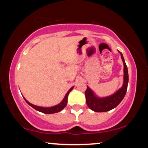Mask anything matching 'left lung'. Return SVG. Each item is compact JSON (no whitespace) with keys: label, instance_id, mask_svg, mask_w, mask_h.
Returning a JSON list of instances; mask_svg holds the SVG:
<instances>
[{"label":"left lung","instance_id":"left-lung-1","mask_svg":"<svg viewBox=\"0 0 148 148\" xmlns=\"http://www.w3.org/2000/svg\"><path fill=\"white\" fill-rule=\"evenodd\" d=\"M119 52L121 56V58L124 64V81L123 86L112 95L101 98L97 97L94 92L87 86V89L85 92L86 103H87L88 106L93 111L106 112L111 111L121 102L124 97L125 96L129 81L128 69H127V64L125 62V59H124L123 54L120 51Z\"/></svg>","mask_w":148,"mask_h":148}]
</instances>
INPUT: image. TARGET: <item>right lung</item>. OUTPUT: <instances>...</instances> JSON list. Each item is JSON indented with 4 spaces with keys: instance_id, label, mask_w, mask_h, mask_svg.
Wrapping results in <instances>:
<instances>
[{
    "instance_id": "obj_1",
    "label": "right lung",
    "mask_w": 148,
    "mask_h": 148,
    "mask_svg": "<svg viewBox=\"0 0 148 148\" xmlns=\"http://www.w3.org/2000/svg\"><path fill=\"white\" fill-rule=\"evenodd\" d=\"M73 88H74V87H72L69 90V91L67 92V94H66L65 96H64V99H62V101H61L59 104L56 105V106H51V107H42V106H35V105L32 104V103H30L29 101H27V100L25 99L24 97L23 98H24L25 101H26L27 103H28V105H30V106L33 107V108H35V109L37 110V111L42 112V113H46V114H51V113H58V112L61 111L62 109H63L64 107L67 106L68 95H69V93L72 90Z\"/></svg>"
}]
</instances>
